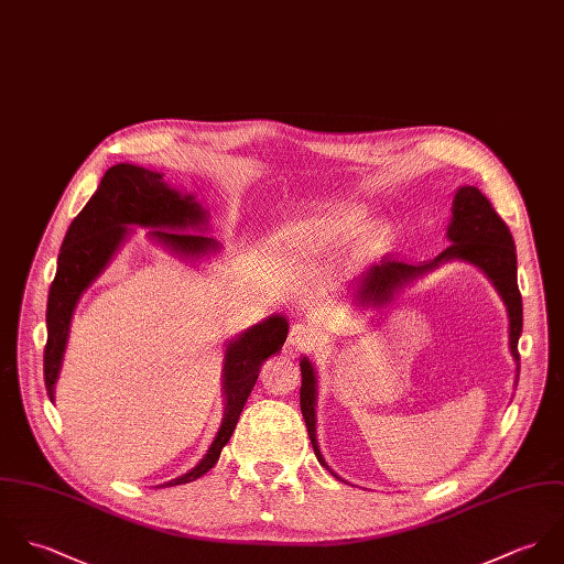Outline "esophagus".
<instances>
[{
	"mask_svg": "<svg viewBox=\"0 0 564 564\" xmlns=\"http://www.w3.org/2000/svg\"><path fill=\"white\" fill-rule=\"evenodd\" d=\"M288 344H290V348H296V350H310L318 344V334L312 325L294 323L290 329V336H288Z\"/></svg>",
	"mask_w": 564,
	"mask_h": 564,
	"instance_id": "obj_1",
	"label": "esophagus"
}]
</instances>
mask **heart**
Returning <instances> with one entry per match:
<instances>
[{"label":"heart","mask_w":564,"mask_h":564,"mask_svg":"<svg viewBox=\"0 0 564 564\" xmlns=\"http://www.w3.org/2000/svg\"><path fill=\"white\" fill-rule=\"evenodd\" d=\"M366 214L357 207H341L329 214L316 216L310 223L301 226V232H318V235H338V232H352L364 225Z\"/></svg>","instance_id":"heart-1"}]
</instances>
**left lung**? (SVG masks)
<instances>
[{
    "label": "left lung",
    "instance_id": "8db88e82",
    "mask_svg": "<svg viewBox=\"0 0 564 564\" xmlns=\"http://www.w3.org/2000/svg\"><path fill=\"white\" fill-rule=\"evenodd\" d=\"M451 246L436 259L412 263L399 257H383L364 279L361 296L383 305L390 303L397 288L410 279L436 268L441 261L464 259L486 272L497 292L501 294L510 316V350L519 364V336L523 329V305L517 285V248L508 225L499 218L490 200L477 187H459L453 198V218L447 228ZM519 370V368H517ZM301 412L312 438V447L321 464H325L316 443V375L310 359L301 361ZM327 466V464H325Z\"/></svg>",
    "mask_w": 564,
    "mask_h": 564
}]
</instances>
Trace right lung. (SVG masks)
Listing matches in <instances>:
<instances>
[{"mask_svg":"<svg viewBox=\"0 0 564 564\" xmlns=\"http://www.w3.org/2000/svg\"><path fill=\"white\" fill-rule=\"evenodd\" d=\"M205 220L207 216L200 205L194 203V196H183L167 187L161 174L128 163H119L107 170L98 192L67 228L58 254L56 276L47 296V344L43 350V370L45 388L52 401L74 307L80 294L111 261L123 235L128 232L126 226L161 228L150 230V235L176 252L198 257L216 250L218 243L205 235L176 230L200 226ZM285 338L288 321L272 316L226 346L223 427L200 464L165 486L194 481L216 466L220 451L225 449L235 432L248 394L254 388L259 368L270 355L281 350Z\"/></svg>","mask_w":564,"mask_h":564,"instance_id":"add662e5","label":"right lung"}]
</instances>
